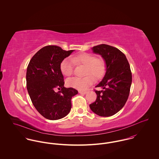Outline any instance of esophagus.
Returning <instances> with one entry per match:
<instances>
[{"instance_id":"esophagus-1","label":"esophagus","mask_w":159,"mask_h":159,"mask_svg":"<svg viewBox=\"0 0 159 159\" xmlns=\"http://www.w3.org/2000/svg\"><path fill=\"white\" fill-rule=\"evenodd\" d=\"M79 93L81 94H86L87 93V92L86 91H79Z\"/></svg>"}]
</instances>
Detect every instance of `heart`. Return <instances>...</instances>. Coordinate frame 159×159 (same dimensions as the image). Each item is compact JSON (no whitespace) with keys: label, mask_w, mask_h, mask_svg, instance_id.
Returning a JSON list of instances; mask_svg holds the SVG:
<instances>
[{"label":"heart","mask_w":159,"mask_h":159,"mask_svg":"<svg viewBox=\"0 0 159 159\" xmlns=\"http://www.w3.org/2000/svg\"><path fill=\"white\" fill-rule=\"evenodd\" d=\"M74 63L85 66L86 67V75L90 73L96 79L102 78L105 72V64L103 59H95L91 54L84 52L72 56L71 58H66L61 62L60 69L64 76H69L72 74ZM93 82V77L88 75L83 78H70L67 80L66 84L68 87L84 91L87 89Z\"/></svg>","instance_id":"1"}]
</instances>
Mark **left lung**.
<instances>
[{
	"instance_id": "8db88e82",
	"label": "left lung",
	"mask_w": 159,
	"mask_h": 159,
	"mask_svg": "<svg viewBox=\"0 0 159 159\" xmlns=\"http://www.w3.org/2000/svg\"><path fill=\"white\" fill-rule=\"evenodd\" d=\"M92 50L103 59L106 72L95 86L102 90L95 91L97 99L89 107L100 116H111L124 107L128 99L132 81L130 65L125 54L113 46L102 44L93 46Z\"/></svg>"
}]
</instances>
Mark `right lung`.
I'll return each mask as SVG.
<instances>
[{"label":"right lung","mask_w":159,"mask_h":159,"mask_svg":"<svg viewBox=\"0 0 159 159\" xmlns=\"http://www.w3.org/2000/svg\"><path fill=\"white\" fill-rule=\"evenodd\" d=\"M75 50L65 51L57 46H46L31 59L27 68V89L31 101L46 119L58 120L68 114L71 99L78 92L64 87L61 62ZM57 88L61 91L56 93Z\"/></svg>","instance_id":"right-lung-1"}]
</instances>
